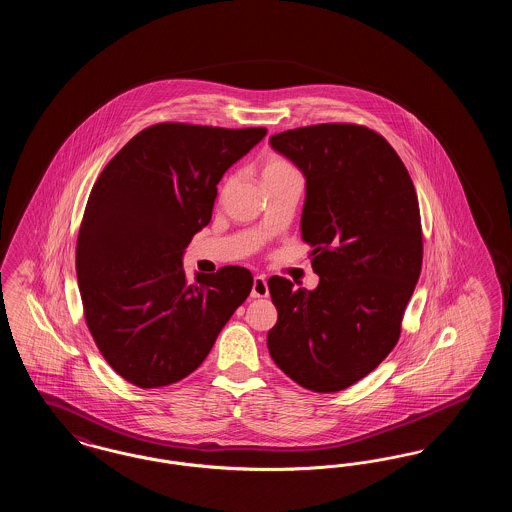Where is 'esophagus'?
<instances>
[{
    "label": "esophagus",
    "mask_w": 512,
    "mask_h": 512,
    "mask_svg": "<svg viewBox=\"0 0 512 512\" xmlns=\"http://www.w3.org/2000/svg\"><path fill=\"white\" fill-rule=\"evenodd\" d=\"M268 284L265 274H257L253 278V288H251V297H267Z\"/></svg>",
    "instance_id": "obj_1"
}]
</instances>
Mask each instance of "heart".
<instances>
[{
    "label": "heart",
    "mask_w": 512,
    "mask_h": 512,
    "mask_svg": "<svg viewBox=\"0 0 512 512\" xmlns=\"http://www.w3.org/2000/svg\"><path fill=\"white\" fill-rule=\"evenodd\" d=\"M292 174H299L297 169L293 167L292 163L280 155H268L267 159L263 161V180L265 184L292 176Z\"/></svg>",
    "instance_id": "b5f03b06"
}]
</instances>
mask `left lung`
<instances>
[{
    "label": "left lung",
    "instance_id": "obj_1",
    "mask_svg": "<svg viewBox=\"0 0 512 512\" xmlns=\"http://www.w3.org/2000/svg\"><path fill=\"white\" fill-rule=\"evenodd\" d=\"M303 171L301 236L311 245L317 290L268 278L278 322L268 353L293 382L345 390L380 365L422 268L418 197L384 136L351 122H324L270 136Z\"/></svg>",
    "mask_w": 512,
    "mask_h": 512
}]
</instances>
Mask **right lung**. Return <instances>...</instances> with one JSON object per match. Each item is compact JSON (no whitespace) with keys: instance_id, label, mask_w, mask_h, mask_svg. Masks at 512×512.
<instances>
[{"instance_id":"right-lung-1","label":"right lung","mask_w":512,"mask_h":512,"mask_svg":"<svg viewBox=\"0 0 512 512\" xmlns=\"http://www.w3.org/2000/svg\"><path fill=\"white\" fill-rule=\"evenodd\" d=\"M267 128L159 122L138 132L99 174L78 230L76 276L88 330L126 382L163 388L205 361L244 303V267L195 274L182 253L209 224L222 174Z\"/></svg>"}]
</instances>
